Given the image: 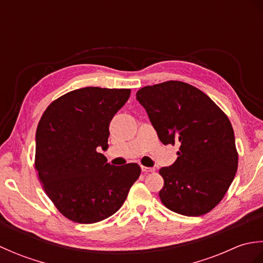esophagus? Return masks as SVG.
I'll list each match as a JSON object with an SVG mask.
<instances>
[{
  "instance_id": "esophagus-1",
  "label": "esophagus",
  "mask_w": 263,
  "mask_h": 263,
  "mask_svg": "<svg viewBox=\"0 0 263 263\" xmlns=\"http://www.w3.org/2000/svg\"><path fill=\"white\" fill-rule=\"evenodd\" d=\"M141 171L143 173H154L155 168H152V167H146V166H141Z\"/></svg>"
}]
</instances>
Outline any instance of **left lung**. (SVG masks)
Here are the masks:
<instances>
[{
    "instance_id": "1",
    "label": "left lung",
    "mask_w": 263,
    "mask_h": 263,
    "mask_svg": "<svg viewBox=\"0 0 263 263\" xmlns=\"http://www.w3.org/2000/svg\"><path fill=\"white\" fill-rule=\"evenodd\" d=\"M164 144L180 152L159 174L161 202L176 214L197 217L211 211L235 177L238 155L227 115L204 92L182 81L147 86L137 92Z\"/></svg>"
}]
</instances>
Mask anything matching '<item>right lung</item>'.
Instances as JSON below:
<instances>
[{"label": "right lung", "mask_w": 263, "mask_h": 263, "mask_svg": "<svg viewBox=\"0 0 263 263\" xmlns=\"http://www.w3.org/2000/svg\"><path fill=\"white\" fill-rule=\"evenodd\" d=\"M130 93V89H77L54 100L38 123L39 181L72 221L93 224L114 215L140 176L138 164L113 166L98 153L108 148L109 123Z\"/></svg>", "instance_id": "1"}]
</instances>
